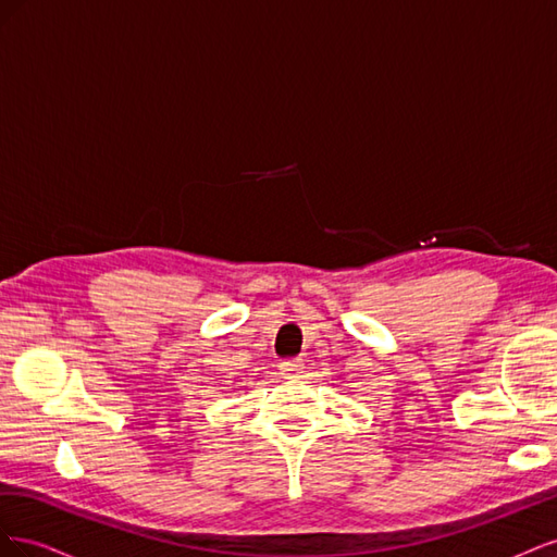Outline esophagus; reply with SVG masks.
Returning a JSON list of instances; mask_svg holds the SVG:
<instances>
[{"instance_id": "1", "label": "esophagus", "mask_w": 557, "mask_h": 557, "mask_svg": "<svg viewBox=\"0 0 557 557\" xmlns=\"http://www.w3.org/2000/svg\"><path fill=\"white\" fill-rule=\"evenodd\" d=\"M301 367H305V364H301L299 358H290V360L278 362V369H281L283 379H297L301 374Z\"/></svg>"}]
</instances>
